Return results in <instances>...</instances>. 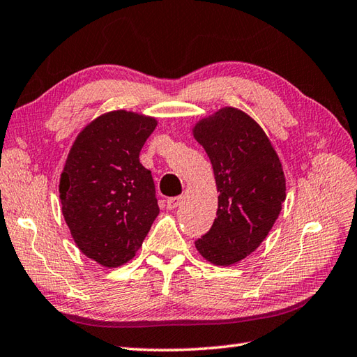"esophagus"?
I'll return each instance as SVG.
<instances>
[{
    "mask_svg": "<svg viewBox=\"0 0 357 357\" xmlns=\"http://www.w3.org/2000/svg\"><path fill=\"white\" fill-rule=\"evenodd\" d=\"M181 201H183L181 196H173V198H167V208H169V210L176 208L181 204Z\"/></svg>",
    "mask_w": 357,
    "mask_h": 357,
    "instance_id": "esophagus-1",
    "label": "esophagus"
}]
</instances>
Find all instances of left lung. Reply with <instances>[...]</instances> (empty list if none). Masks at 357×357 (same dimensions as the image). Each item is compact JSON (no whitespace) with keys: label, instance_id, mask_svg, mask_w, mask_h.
<instances>
[{"label":"left lung","instance_id":"obj_1","mask_svg":"<svg viewBox=\"0 0 357 357\" xmlns=\"http://www.w3.org/2000/svg\"><path fill=\"white\" fill-rule=\"evenodd\" d=\"M193 135L210 158L219 192L215 222L195 245L211 264H236L261 245L280 213L282 164L259 124L238 109L199 121Z\"/></svg>","mask_w":357,"mask_h":357}]
</instances>
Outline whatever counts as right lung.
<instances>
[{
	"label": "right lung",
	"instance_id": "obj_1",
	"mask_svg": "<svg viewBox=\"0 0 357 357\" xmlns=\"http://www.w3.org/2000/svg\"><path fill=\"white\" fill-rule=\"evenodd\" d=\"M156 119L109 112L73 142L59 181L63 215L78 248L104 267L130 261L159 213L139 151Z\"/></svg>",
	"mask_w": 357,
	"mask_h": 357
}]
</instances>
